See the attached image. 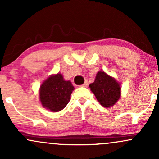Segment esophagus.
I'll use <instances>...</instances> for the list:
<instances>
[{
	"label": "esophagus",
	"mask_w": 159,
	"mask_h": 159,
	"mask_svg": "<svg viewBox=\"0 0 159 159\" xmlns=\"http://www.w3.org/2000/svg\"><path fill=\"white\" fill-rule=\"evenodd\" d=\"M87 85H88V82H87V81H85L84 83L83 84L81 85V87H87Z\"/></svg>",
	"instance_id": "obj_1"
}]
</instances>
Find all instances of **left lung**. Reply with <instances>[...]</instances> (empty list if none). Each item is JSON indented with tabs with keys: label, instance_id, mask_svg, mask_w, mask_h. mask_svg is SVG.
<instances>
[{
	"label": "left lung",
	"instance_id": "left-lung-1",
	"mask_svg": "<svg viewBox=\"0 0 159 159\" xmlns=\"http://www.w3.org/2000/svg\"><path fill=\"white\" fill-rule=\"evenodd\" d=\"M89 86L98 102L105 107L113 106L121 96L120 84L102 71L98 72L94 82Z\"/></svg>",
	"mask_w": 159,
	"mask_h": 159
}]
</instances>
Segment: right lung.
<instances>
[{
	"mask_svg": "<svg viewBox=\"0 0 159 159\" xmlns=\"http://www.w3.org/2000/svg\"><path fill=\"white\" fill-rule=\"evenodd\" d=\"M74 87L70 81H65L61 73L52 75L43 81L39 88L42 105L52 112H58L66 106Z\"/></svg>",
	"mask_w": 159,
	"mask_h": 159,
	"instance_id": "1",
	"label": "right lung"
}]
</instances>
